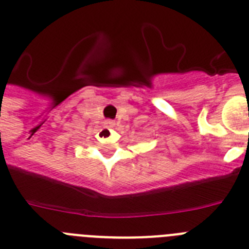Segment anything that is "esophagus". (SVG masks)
<instances>
[{
    "label": "esophagus",
    "mask_w": 249,
    "mask_h": 249,
    "mask_svg": "<svg viewBox=\"0 0 249 249\" xmlns=\"http://www.w3.org/2000/svg\"><path fill=\"white\" fill-rule=\"evenodd\" d=\"M106 126L108 127V128H113V127L116 126V122H114V121H112V120H107V121H106Z\"/></svg>",
    "instance_id": "obj_1"
}]
</instances>
